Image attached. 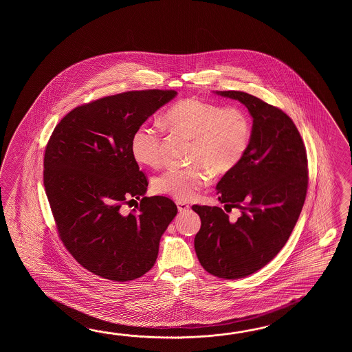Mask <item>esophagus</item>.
I'll list each match as a JSON object with an SVG mask.
<instances>
[{
  "instance_id": "obj_1",
  "label": "esophagus",
  "mask_w": 352,
  "mask_h": 352,
  "mask_svg": "<svg viewBox=\"0 0 352 352\" xmlns=\"http://www.w3.org/2000/svg\"><path fill=\"white\" fill-rule=\"evenodd\" d=\"M176 205H177V209H179V212H186L190 210V205L185 201H176Z\"/></svg>"
}]
</instances>
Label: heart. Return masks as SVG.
<instances>
[{
	"mask_svg": "<svg viewBox=\"0 0 352 352\" xmlns=\"http://www.w3.org/2000/svg\"><path fill=\"white\" fill-rule=\"evenodd\" d=\"M164 127L191 140L190 167H170L152 179L155 192L179 201L192 199L208 186L211 173H232L247 153L252 126L238 107H220L197 98L171 105L162 118ZM164 132L156 124H142L131 137L132 157L141 165L156 167L162 161Z\"/></svg>",
	"mask_w": 352,
	"mask_h": 352,
	"instance_id": "1",
	"label": "heart"
}]
</instances>
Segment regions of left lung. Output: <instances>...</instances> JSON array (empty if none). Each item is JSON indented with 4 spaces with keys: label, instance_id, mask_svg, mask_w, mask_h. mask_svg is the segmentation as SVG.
Instances as JSON below:
<instances>
[{
    "label": "left lung",
    "instance_id": "obj_1",
    "mask_svg": "<svg viewBox=\"0 0 352 352\" xmlns=\"http://www.w3.org/2000/svg\"><path fill=\"white\" fill-rule=\"evenodd\" d=\"M245 105L253 117L243 161L217 182L219 201L239 210L230 219L217 206L194 205L201 219L195 252L215 277L239 279L262 270L285 247L306 200L305 143L282 109L238 90L217 91Z\"/></svg>",
    "mask_w": 352,
    "mask_h": 352
}]
</instances>
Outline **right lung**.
<instances>
[{
    "label": "right lung",
    "instance_id": "1",
    "mask_svg": "<svg viewBox=\"0 0 352 352\" xmlns=\"http://www.w3.org/2000/svg\"><path fill=\"white\" fill-rule=\"evenodd\" d=\"M175 90H132L79 105L46 144L44 186L59 238L85 270L127 282L155 265L162 234L177 214L165 196H144L147 177L131 137ZM141 199L129 214L122 205Z\"/></svg>",
    "mask_w": 352,
    "mask_h": 352
}]
</instances>
